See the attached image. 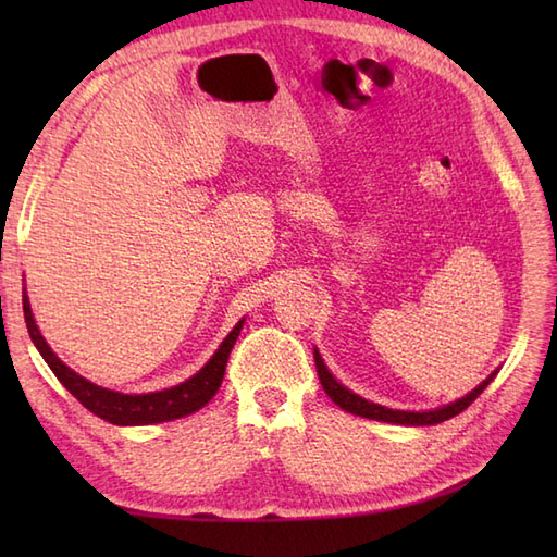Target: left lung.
Here are the masks:
<instances>
[{"label":"left lung","instance_id":"left-lung-1","mask_svg":"<svg viewBox=\"0 0 557 557\" xmlns=\"http://www.w3.org/2000/svg\"><path fill=\"white\" fill-rule=\"evenodd\" d=\"M313 359H315V369H318V377H321L323 389L339 409L354 413V417L385 421V423H397V425H433V423H441V421L457 417L459 411H465L471 405V401H474L483 393V389L491 385L495 373H498V371H493L486 377V381L479 383L469 395L449 401V405H443L437 409H425V411H405V409H387V407L375 405V401L366 399L357 393H351L349 387L342 385L337 377L327 371V366L323 363V357H321V351H318V349H313Z\"/></svg>","mask_w":557,"mask_h":557}]
</instances>
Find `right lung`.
Instances as JSON below:
<instances>
[{
    "label": "right lung",
    "instance_id": "obj_1",
    "mask_svg": "<svg viewBox=\"0 0 557 557\" xmlns=\"http://www.w3.org/2000/svg\"><path fill=\"white\" fill-rule=\"evenodd\" d=\"M23 315H26V325H28V335L33 339V345L38 347L42 359L57 375V381L62 383L88 411H92L96 417L110 421L114 425H148V423L174 421V419L188 417V413H194L198 409H203L208 401L215 397V393L222 385L224 366H227L230 351L244 327V318H242V321L232 327V333L222 339V345L208 359L203 369L194 373L188 381L168 389H158V393L124 395V393H116V389L100 387L96 383L86 381V377L78 375L74 369H69V366L57 357L52 347L47 345L45 337L40 335L38 325H35L26 289H23Z\"/></svg>",
    "mask_w": 557,
    "mask_h": 557
}]
</instances>
